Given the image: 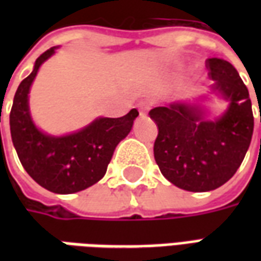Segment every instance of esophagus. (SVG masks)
I'll use <instances>...</instances> for the list:
<instances>
[{"instance_id": "34e87169", "label": "esophagus", "mask_w": 261, "mask_h": 261, "mask_svg": "<svg viewBox=\"0 0 261 261\" xmlns=\"http://www.w3.org/2000/svg\"><path fill=\"white\" fill-rule=\"evenodd\" d=\"M148 109H149V105H148L147 102L140 103V113H141V116H144V114L147 113Z\"/></svg>"}]
</instances>
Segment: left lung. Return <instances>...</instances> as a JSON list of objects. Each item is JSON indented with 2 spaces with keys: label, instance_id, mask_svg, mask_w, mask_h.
I'll return each mask as SVG.
<instances>
[{
  "label": "left lung",
  "instance_id": "left-lung-1",
  "mask_svg": "<svg viewBox=\"0 0 261 261\" xmlns=\"http://www.w3.org/2000/svg\"><path fill=\"white\" fill-rule=\"evenodd\" d=\"M207 67L214 81L207 95L149 112L158 125L153 156L162 175L176 187L194 193L215 190L235 175L254 127L249 91L235 67L222 59H208ZM210 94L228 102L224 113L213 120L203 106Z\"/></svg>",
  "mask_w": 261,
  "mask_h": 261
}]
</instances>
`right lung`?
Wrapping results in <instances>:
<instances>
[{"label":"right lung","mask_w":261,"mask_h":261,"mask_svg":"<svg viewBox=\"0 0 261 261\" xmlns=\"http://www.w3.org/2000/svg\"><path fill=\"white\" fill-rule=\"evenodd\" d=\"M59 47L36 60L33 71L16 89L9 114L11 137L25 170L37 185L57 194L85 190L102 179L117 144L128 136L137 109L123 117H97L84 128L65 136L43 133L32 119L29 92L39 68Z\"/></svg>","instance_id":"right-lung-1"}]
</instances>
